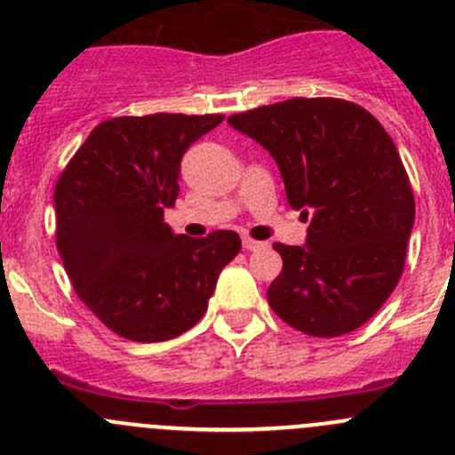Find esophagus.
<instances>
[{
	"label": "esophagus",
	"instance_id": "1",
	"mask_svg": "<svg viewBox=\"0 0 455 455\" xmlns=\"http://www.w3.org/2000/svg\"><path fill=\"white\" fill-rule=\"evenodd\" d=\"M261 241H254V239H250V236H243V248L245 250H259L261 248Z\"/></svg>",
	"mask_w": 455,
	"mask_h": 455
}]
</instances>
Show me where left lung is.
Listing matches in <instances>:
<instances>
[{
	"label": "left lung",
	"instance_id": "left-lung-1",
	"mask_svg": "<svg viewBox=\"0 0 455 455\" xmlns=\"http://www.w3.org/2000/svg\"><path fill=\"white\" fill-rule=\"evenodd\" d=\"M270 151L290 207L308 220L306 245L283 259L267 304L288 326L337 337L369 322L404 270L415 198L387 129L339 98H292L228 118Z\"/></svg>",
	"mask_w": 455,
	"mask_h": 455
}]
</instances>
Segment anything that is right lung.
I'll use <instances>...</instances> for the list:
<instances>
[{"label":"right lung","instance_id":"right-lung-1","mask_svg":"<svg viewBox=\"0 0 455 455\" xmlns=\"http://www.w3.org/2000/svg\"><path fill=\"white\" fill-rule=\"evenodd\" d=\"M220 114L123 116L100 123L55 185L58 252L77 297L116 335L165 341L205 315L241 239L174 235L180 158Z\"/></svg>","mask_w":455,"mask_h":455}]
</instances>
